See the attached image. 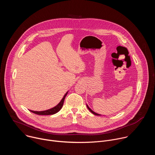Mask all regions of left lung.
Masks as SVG:
<instances>
[{
  "instance_id": "left-lung-1",
  "label": "left lung",
  "mask_w": 155,
  "mask_h": 155,
  "mask_svg": "<svg viewBox=\"0 0 155 155\" xmlns=\"http://www.w3.org/2000/svg\"><path fill=\"white\" fill-rule=\"evenodd\" d=\"M87 105V108H88V110H90V111L92 113V114H93L94 115H98V116H100V115H100V114H97V113H96V112H93V110L89 107H88V105Z\"/></svg>"
}]
</instances>
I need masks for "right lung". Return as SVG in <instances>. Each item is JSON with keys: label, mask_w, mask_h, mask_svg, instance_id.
I'll return each instance as SVG.
<instances>
[{"label": "right lung", "mask_w": 155, "mask_h": 155, "mask_svg": "<svg viewBox=\"0 0 155 155\" xmlns=\"http://www.w3.org/2000/svg\"><path fill=\"white\" fill-rule=\"evenodd\" d=\"M68 93V91L65 94V95L64 96L63 98L61 99L60 102L56 106H55L54 107H53L52 108H50V109H48V110H44V111H39V112L33 111V110H29L31 112H32L34 114H35L37 115H49L55 114L57 112H58L59 110L61 109V108L62 107L65 97L66 96H67Z\"/></svg>", "instance_id": "right-lung-1"}]
</instances>
